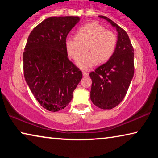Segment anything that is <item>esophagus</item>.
Here are the masks:
<instances>
[{
  "mask_svg": "<svg viewBox=\"0 0 158 158\" xmlns=\"http://www.w3.org/2000/svg\"><path fill=\"white\" fill-rule=\"evenodd\" d=\"M82 73H83V76H84V77H88V76H89V73H86V72L83 71Z\"/></svg>",
  "mask_w": 158,
  "mask_h": 158,
  "instance_id": "obj_1",
  "label": "esophagus"
}]
</instances>
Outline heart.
<instances>
[{
	"instance_id": "b5f03b06",
	"label": "heart",
	"mask_w": 158,
	"mask_h": 158,
	"mask_svg": "<svg viewBox=\"0 0 158 158\" xmlns=\"http://www.w3.org/2000/svg\"><path fill=\"white\" fill-rule=\"evenodd\" d=\"M116 44V34L97 22L82 26L77 36L69 35L65 40L67 52L74 60L77 59L86 48V52L77 61V65L84 69L90 68L97 61L107 60L114 53Z\"/></svg>"
}]
</instances>
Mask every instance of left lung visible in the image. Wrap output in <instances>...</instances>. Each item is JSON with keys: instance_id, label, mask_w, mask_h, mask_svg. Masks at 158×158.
I'll use <instances>...</instances> for the list:
<instances>
[{"instance_id": "1", "label": "left lung", "mask_w": 158, "mask_h": 158, "mask_svg": "<svg viewBox=\"0 0 158 158\" xmlns=\"http://www.w3.org/2000/svg\"><path fill=\"white\" fill-rule=\"evenodd\" d=\"M118 33L116 49L107 62L89 74L92 79L90 96L98 107L111 109L118 105L126 95L135 73L134 49L125 30L108 17Z\"/></svg>"}]
</instances>
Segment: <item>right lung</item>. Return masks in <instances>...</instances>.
<instances>
[{"instance_id":"right-lung-1","label":"right lung","mask_w":158,"mask_h":158,"mask_svg":"<svg viewBox=\"0 0 158 158\" xmlns=\"http://www.w3.org/2000/svg\"><path fill=\"white\" fill-rule=\"evenodd\" d=\"M79 17H52L31 31L23 53V74L35 98L50 111L65 107L82 79L68 59L65 40Z\"/></svg>"}]
</instances>
